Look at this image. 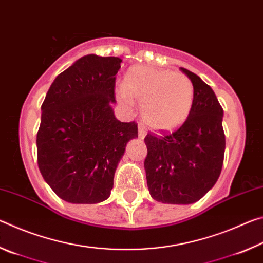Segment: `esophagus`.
<instances>
[{
    "label": "esophagus",
    "mask_w": 263,
    "mask_h": 263,
    "mask_svg": "<svg viewBox=\"0 0 263 263\" xmlns=\"http://www.w3.org/2000/svg\"><path fill=\"white\" fill-rule=\"evenodd\" d=\"M138 136H139L140 139H144L146 137V130L141 123L139 124V126H138Z\"/></svg>",
    "instance_id": "34e87169"
}]
</instances>
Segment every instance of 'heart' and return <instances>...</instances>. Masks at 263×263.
<instances>
[{
    "label": "heart",
    "mask_w": 263,
    "mask_h": 263,
    "mask_svg": "<svg viewBox=\"0 0 263 263\" xmlns=\"http://www.w3.org/2000/svg\"><path fill=\"white\" fill-rule=\"evenodd\" d=\"M118 94L128 104L133 99L141 102L142 121L155 131L182 125L194 104V86L186 75L144 65L127 70Z\"/></svg>",
    "instance_id": "1"
}]
</instances>
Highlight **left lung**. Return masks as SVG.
Segmentation results:
<instances>
[{
  "label": "left lung",
  "instance_id": "8db88e82",
  "mask_svg": "<svg viewBox=\"0 0 263 263\" xmlns=\"http://www.w3.org/2000/svg\"><path fill=\"white\" fill-rule=\"evenodd\" d=\"M194 86L189 117L171 135L145 137L146 180L155 201L191 204L201 199L220 175L225 152L224 111L210 86L182 68Z\"/></svg>",
  "mask_w": 263,
  "mask_h": 263
}]
</instances>
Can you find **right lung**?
Masks as SVG:
<instances>
[{
    "mask_svg": "<svg viewBox=\"0 0 263 263\" xmlns=\"http://www.w3.org/2000/svg\"><path fill=\"white\" fill-rule=\"evenodd\" d=\"M122 59L88 54L54 79L42 105L38 167L61 199L96 204L109 198L135 122L115 117L116 74Z\"/></svg>",
    "mask_w": 263,
    "mask_h": 263,
    "instance_id": "1",
    "label": "right lung"
}]
</instances>
